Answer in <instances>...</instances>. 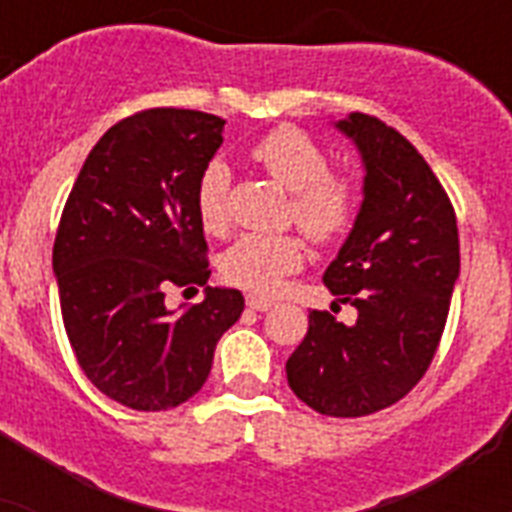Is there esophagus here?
<instances>
[{"label": "esophagus", "mask_w": 512, "mask_h": 512, "mask_svg": "<svg viewBox=\"0 0 512 512\" xmlns=\"http://www.w3.org/2000/svg\"><path fill=\"white\" fill-rule=\"evenodd\" d=\"M247 308H252V311H271L273 303L271 300H265V297L247 295Z\"/></svg>", "instance_id": "1"}]
</instances>
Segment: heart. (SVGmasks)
<instances>
[{"mask_svg":"<svg viewBox=\"0 0 512 512\" xmlns=\"http://www.w3.org/2000/svg\"><path fill=\"white\" fill-rule=\"evenodd\" d=\"M252 159L268 175L292 191L289 217L308 239L329 244L350 231L356 220L361 191L353 175L329 170L324 148L297 127H276L252 146ZM228 188L231 172L212 162L196 185V215L204 231L228 228ZM303 241L292 233H247L223 255V276L255 295L279 292L281 281L303 265Z\"/></svg>","mask_w":512,"mask_h":512,"instance_id":"1","label":"heart"}]
</instances>
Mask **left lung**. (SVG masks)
Here are the masks:
<instances>
[{
    "label": "left lung",
    "instance_id": "obj_1",
    "mask_svg": "<svg viewBox=\"0 0 512 512\" xmlns=\"http://www.w3.org/2000/svg\"><path fill=\"white\" fill-rule=\"evenodd\" d=\"M335 127L356 143L366 175L353 231L324 284L358 319L348 327L311 311L287 380L319 414L366 417L401 401L428 372L460 276V233L444 185L401 132L369 114Z\"/></svg>",
    "mask_w": 512,
    "mask_h": 512
}]
</instances>
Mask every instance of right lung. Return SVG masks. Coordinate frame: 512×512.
I'll return each instance as SVG.
<instances>
[{"instance_id": "obj_1", "label": "right lung", "mask_w": 512, "mask_h": 512, "mask_svg": "<svg viewBox=\"0 0 512 512\" xmlns=\"http://www.w3.org/2000/svg\"><path fill=\"white\" fill-rule=\"evenodd\" d=\"M223 119L188 108L127 116L92 148L60 215L52 271L60 313L87 380L138 412L199 393L217 340L239 321V289L207 287L196 185L223 143ZM172 286L205 287L175 314Z\"/></svg>"}]
</instances>
